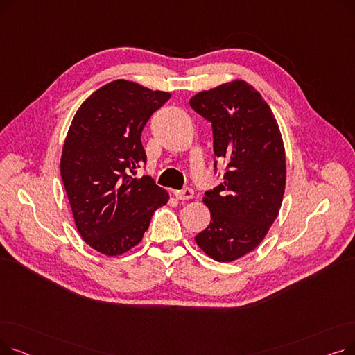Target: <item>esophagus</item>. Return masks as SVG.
I'll return each instance as SVG.
<instances>
[{
    "instance_id": "obj_1",
    "label": "esophagus",
    "mask_w": 355,
    "mask_h": 355,
    "mask_svg": "<svg viewBox=\"0 0 355 355\" xmlns=\"http://www.w3.org/2000/svg\"><path fill=\"white\" fill-rule=\"evenodd\" d=\"M174 196L178 198V200H190V198H193V196H194V191L191 190V189H182V190H177V191H174Z\"/></svg>"
}]
</instances>
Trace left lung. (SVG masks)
<instances>
[{
  "instance_id": "obj_1",
  "label": "left lung",
  "mask_w": 355,
  "mask_h": 355,
  "mask_svg": "<svg viewBox=\"0 0 355 355\" xmlns=\"http://www.w3.org/2000/svg\"><path fill=\"white\" fill-rule=\"evenodd\" d=\"M190 106L213 128L214 171L221 184L204 193L211 213L197 245L217 262H233L259 246L281 209L286 162L277 122L260 93L234 80L197 93Z\"/></svg>"
}]
</instances>
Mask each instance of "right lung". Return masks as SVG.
I'll return each instance as SVG.
<instances>
[{
    "mask_svg": "<svg viewBox=\"0 0 355 355\" xmlns=\"http://www.w3.org/2000/svg\"><path fill=\"white\" fill-rule=\"evenodd\" d=\"M170 96L119 79L92 93L71 121L62 180L82 239L103 254L137 246L170 198L149 175L135 177L146 162L142 129Z\"/></svg>",
    "mask_w": 355,
    "mask_h": 355,
    "instance_id": "1",
    "label": "right lung"
}]
</instances>
